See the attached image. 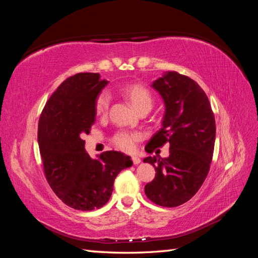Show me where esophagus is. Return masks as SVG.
I'll list each match as a JSON object with an SVG mask.
<instances>
[{
	"mask_svg": "<svg viewBox=\"0 0 258 258\" xmlns=\"http://www.w3.org/2000/svg\"><path fill=\"white\" fill-rule=\"evenodd\" d=\"M132 162H133L134 165H138V164H140V163H141L140 157H138V156H133V157H132Z\"/></svg>",
	"mask_w": 258,
	"mask_h": 258,
	"instance_id": "esophagus-1",
	"label": "esophagus"
}]
</instances>
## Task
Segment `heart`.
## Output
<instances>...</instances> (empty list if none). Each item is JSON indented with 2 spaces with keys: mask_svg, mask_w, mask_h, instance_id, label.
Here are the masks:
<instances>
[{
  "mask_svg": "<svg viewBox=\"0 0 258 258\" xmlns=\"http://www.w3.org/2000/svg\"><path fill=\"white\" fill-rule=\"evenodd\" d=\"M122 93L128 98L132 105L139 112L143 109H151L153 106V95L146 86L140 83L127 84L122 87ZM109 105H111V95L107 91H102L95 98L94 112L98 117H105ZM142 140V134L139 132H128V131H118L112 138V143L115 147L123 152L131 153L136 149V144Z\"/></svg>",
  "mask_w": 258,
  "mask_h": 258,
  "instance_id": "b5f03b06",
  "label": "heart"
}]
</instances>
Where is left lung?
Returning a JSON list of instances; mask_svg holds the SVG:
<instances>
[{
	"label": "left lung",
	"instance_id": "1",
	"mask_svg": "<svg viewBox=\"0 0 258 258\" xmlns=\"http://www.w3.org/2000/svg\"><path fill=\"white\" fill-rule=\"evenodd\" d=\"M165 103L163 126L147 143L153 153L165 143L169 156L144 158L155 167L145 186L147 199L163 207H176L193 197L210 172L216 125L205 92L188 76L171 71L153 83Z\"/></svg>",
	"mask_w": 258,
	"mask_h": 258
}]
</instances>
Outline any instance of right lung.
<instances>
[{
  "label": "right lung",
  "mask_w": 258,
  "mask_h": 258,
  "mask_svg": "<svg viewBox=\"0 0 258 258\" xmlns=\"http://www.w3.org/2000/svg\"><path fill=\"white\" fill-rule=\"evenodd\" d=\"M107 81L98 73L70 76L48 98L38 119L37 141L48 185L64 204L80 211L105 205L114 179L132 166L130 156L116 151L92 160L84 149V133L95 120L94 102Z\"/></svg>",
  "instance_id": "add662e5"
}]
</instances>
